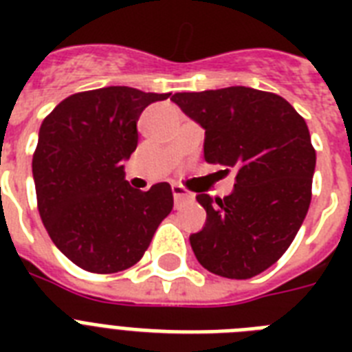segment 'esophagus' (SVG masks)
<instances>
[{
	"label": "esophagus",
	"mask_w": 352,
	"mask_h": 352,
	"mask_svg": "<svg viewBox=\"0 0 352 352\" xmlns=\"http://www.w3.org/2000/svg\"><path fill=\"white\" fill-rule=\"evenodd\" d=\"M171 190H173V199H175L177 206H179V204H182V203H188V201H192V199H193V193L186 192L184 188L173 186Z\"/></svg>",
	"instance_id": "esophagus-1"
}]
</instances>
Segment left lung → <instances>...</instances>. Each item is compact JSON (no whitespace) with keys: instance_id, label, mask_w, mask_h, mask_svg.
Wrapping results in <instances>:
<instances>
[{"instance_id":"8db88e82","label":"left lung","mask_w":352,"mask_h":352,"mask_svg":"<svg viewBox=\"0 0 352 352\" xmlns=\"http://www.w3.org/2000/svg\"><path fill=\"white\" fill-rule=\"evenodd\" d=\"M171 100L204 129L206 162L237 170L230 195H197L206 223L190 235L193 254L217 276L254 278L283 256L305 219L316 168L309 127L285 98L243 85Z\"/></svg>"}]
</instances>
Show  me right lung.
<instances>
[{"label": "right lung", "instance_id": "1", "mask_svg": "<svg viewBox=\"0 0 352 352\" xmlns=\"http://www.w3.org/2000/svg\"><path fill=\"white\" fill-rule=\"evenodd\" d=\"M168 93L113 85L76 93L41 122L32 157L38 210L52 243L87 272L133 267L173 208L168 182L129 186L124 160L137 149V120Z\"/></svg>", "mask_w": 352, "mask_h": 352}]
</instances>
